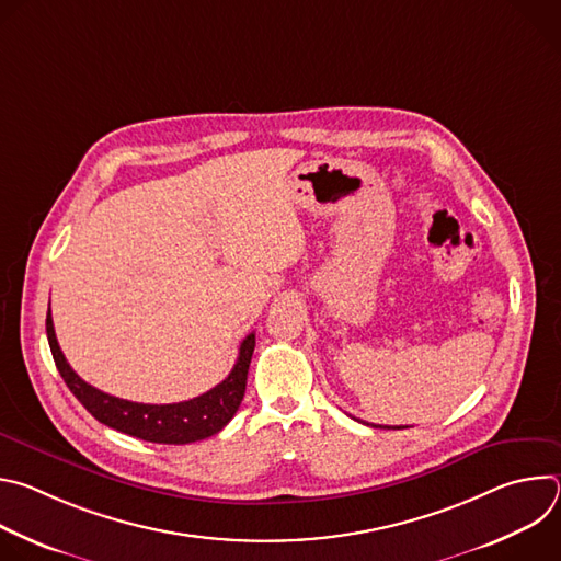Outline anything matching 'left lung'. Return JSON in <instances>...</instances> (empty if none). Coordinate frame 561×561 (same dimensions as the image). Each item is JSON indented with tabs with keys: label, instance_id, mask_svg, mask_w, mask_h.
<instances>
[{
	"label": "left lung",
	"instance_id": "left-lung-1",
	"mask_svg": "<svg viewBox=\"0 0 561 561\" xmlns=\"http://www.w3.org/2000/svg\"><path fill=\"white\" fill-rule=\"evenodd\" d=\"M370 426V424H368ZM375 428H381V426H375ZM386 428H390V426H386ZM394 428H409V426H394Z\"/></svg>",
	"mask_w": 561,
	"mask_h": 561
}]
</instances>
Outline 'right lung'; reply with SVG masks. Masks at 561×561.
<instances>
[{
  "instance_id": "add662e5",
  "label": "right lung",
  "mask_w": 561,
  "mask_h": 561,
  "mask_svg": "<svg viewBox=\"0 0 561 561\" xmlns=\"http://www.w3.org/2000/svg\"><path fill=\"white\" fill-rule=\"evenodd\" d=\"M46 335L59 375L82 407L102 424L130 437L154 444H191L219 433L237 413L247 392V377L255 351V333L239 346V357L228 377L208 392L180 404H137L98 390L79 377L66 362L53 329L50 308L46 314Z\"/></svg>"
}]
</instances>
